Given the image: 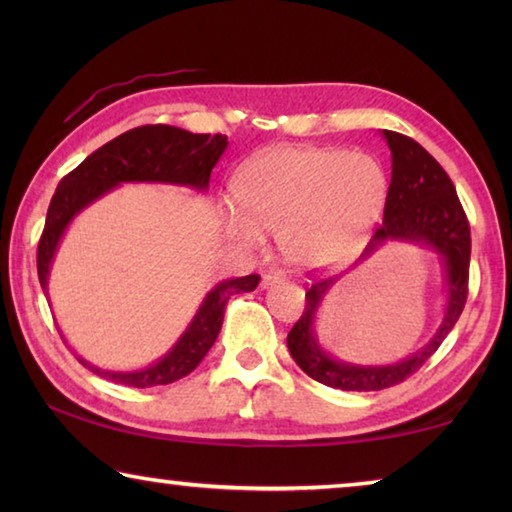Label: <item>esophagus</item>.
I'll use <instances>...</instances> for the list:
<instances>
[{
	"mask_svg": "<svg viewBox=\"0 0 512 512\" xmlns=\"http://www.w3.org/2000/svg\"><path fill=\"white\" fill-rule=\"evenodd\" d=\"M282 282H284V273H280V271H268L262 277V287L264 289L275 287V284H282Z\"/></svg>",
	"mask_w": 512,
	"mask_h": 512,
	"instance_id": "esophagus-1",
	"label": "esophagus"
}]
</instances>
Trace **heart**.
I'll list each match as a JSON object with an SVG mask.
<instances>
[{
	"mask_svg": "<svg viewBox=\"0 0 512 512\" xmlns=\"http://www.w3.org/2000/svg\"><path fill=\"white\" fill-rule=\"evenodd\" d=\"M379 160L339 146H277L248 160L235 180L237 207H223L225 232L246 248L277 232L289 264L320 271L366 244L386 203Z\"/></svg>",
	"mask_w": 512,
	"mask_h": 512,
	"instance_id": "heart-1",
	"label": "heart"
}]
</instances>
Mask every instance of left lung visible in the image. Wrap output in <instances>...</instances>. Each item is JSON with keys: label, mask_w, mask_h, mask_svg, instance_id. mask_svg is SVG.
Masks as SVG:
<instances>
[{"label": "left lung", "mask_w": 512, "mask_h": 512, "mask_svg": "<svg viewBox=\"0 0 512 512\" xmlns=\"http://www.w3.org/2000/svg\"><path fill=\"white\" fill-rule=\"evenodd\" d=\"M393 158L391 187L386 194L384 223L379 225L359 262H366L388 241H404L433 250L443 264L445 282V314L429 343L406 359L384 366H359L341 361L329 354L318 341L316 318L327 291L339 282L341 275L327 277L311 284L305 293V311L291 327L287 345L293 361L320 384L341 391H381L400 384L422 368L433 352L440 348L445 336L452 332L467 300V277H470V223L458 201L454 183L445 169L431 158L429 151L395 131H381Z\"/></svg>", "instance_id": "left-lung-1"}]
</instances>
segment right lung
<instances>
[{"label":"right lung","mask_w":512,"mask_h":512,"mask_svg":"<svg viewBox=\"0 0 512 512\" xmlns=\"http://www.w3.org/2000/svg\"><path fill=\"white\" fill-rule=\"evenodd\" d=\"M225 149H228L225 135H196L176 126L155 124L126 131L88 155L79 167L60 180L49 203L45 230H42L38 244V277L45 296L51 262L56 257L60 239H63L67 225L85 207L124 183H164L205 192L210 187L214 164L219 162ZM257 284L259 275L232 277V280L216 284L201 302L183 336L151 366L140 370H106L92 366L81 357L79 361L94 375L133 388L162 386L183 379L203 361L214 345L221 332L228 300L237 293L255 291Z\"/></svg>","instance_id":"obj_1"}]
</instances>
